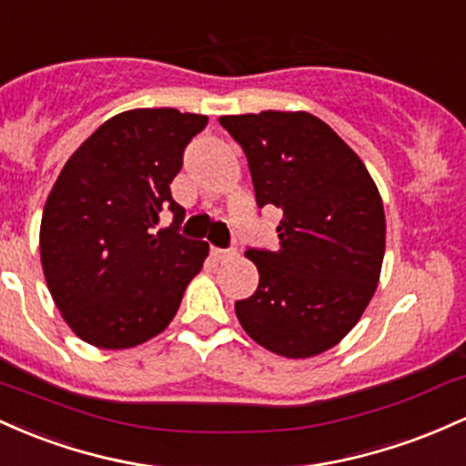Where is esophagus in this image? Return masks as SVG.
I'll use <instances>...</instances> for the list:
<instances>
[{"label": "esophagus", "mask_w": 466, "mask_h": 466, "mask_svg": "<svg viewBox=\"0 0 466 466\" xmlns=\"http://www.w3.org/2000/svg\"><path fill=\"white\" fill-rule=\"evenodd\" d=\"M211 255L219 261V259H228V258H233L235 250H233V248H228V250H227V248H211Z\"/></svg>", "instance_id": "1"}]
</instances>
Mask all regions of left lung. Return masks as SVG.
<instances>
[{"label": "left lung", "instance_id": "1", "mask_svg": "<svg viewBox=\"0 0 466 466\" xmlns=\"http://www.w3.org/2000/svg\"><path fill=\"white\" fill-rule=\"evenodd\" d=\"M242 145L258 205L281 208L277 250L248 248L253 297L235 315L261 348L310 359L337 346L372 299L385 255V211L363 160L308 112L219 116Z\"/></svg>", "mask_w": 466, "mask_h": 466}]
</instances>
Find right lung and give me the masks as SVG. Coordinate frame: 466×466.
<instances>
[{
  "label": "right lung",
  "mask_w": 466,
  "mask_h": 466,
  "mask_svg": "<svg viewBox=\"0 0 466 466\" xmlns=\"http://www.w3.org/2000/svg\"><path fill=\"white\" fill-rule=\"evenodd\" d=\"M202 114L140 107L116 114L67 158L39 228L48 290L70 330L101 350H127L176 317L208 244L176 231L171 198L182 151L207 127ZM163 208L175 224L153 233Z\"/></svg>",
  "instance_id": "obj_1"
}]
</instances>
